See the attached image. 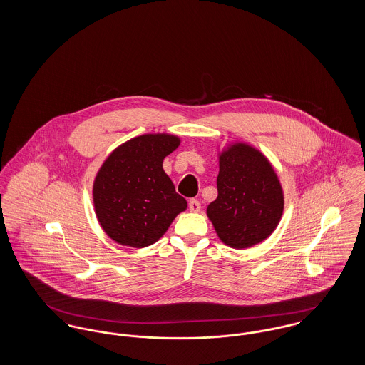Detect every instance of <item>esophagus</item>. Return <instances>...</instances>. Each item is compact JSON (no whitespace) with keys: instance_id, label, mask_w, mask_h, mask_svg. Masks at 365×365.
Here are the masks:
<instances>
[{"instance_id":"esophagus-1","label":"esophagus","mask_w":365,"mask_h":365,"mask_svg":"<svg viewBox=\"0 0 365 365\" xmlns=\"http://www.w3.org/2000/svg\"><path fill=\"white\" fill-rule=\"evenodd\" d=\"M189 209H190V212H192V213L200 212V209H201V202H200L198 200H190V201H189Z\"/></svg>"}]
</instances>
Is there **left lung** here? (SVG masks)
Masks as SVG:
<instances>
[{
	"label": "left lung",
	"mask_w": 365,
	"mask_h": 365,
	"mask_svg": "<svg viewBox=\"0 0 365 365\" xmlns=\"http://www.w3.org/2000/svg\"><path fill=\"white\" fill-rule=\"evenodd\" d=\"M217 198L207 216L222 242L246 249L265 241L278 227L284 192L271 161L247 142L235 140L217 153Z\"/></svg>",
	"instance_id": "1"
}]
</instances>
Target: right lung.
<instances>
[{
	"label": "right lung",
	"instance_id": "1",
	"mask_svg": "<svg viewBox=\"0 0 365 365\" xmlns=\"http://www.w3.org/2000/svg\"><path fill=\"white\" fill-rule=\"evenodd\" d=\"M180 145L175 134H143L119 145L94 178L97 220L115 242L146 247L157 242L187 201L163 170L164 158Z\"/></svg>",
	"mask_w": 365,
	"mask_h": 365
}]
</instances>
